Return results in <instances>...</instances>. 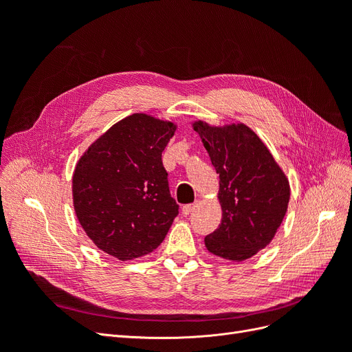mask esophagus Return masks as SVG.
<instances>
[{
	"instance_id": "34e87169",
	"label": "esophagus",
	"mask_w": 352,
	"mask_h": 352,
	"mask_svg": "<svg viewBox=\"0 0 352 352\" xmlns=\"http://www.w3.org/2000/svg\"><path fill=\"white\" fill-rule=\"evenodd\" d=\"M197 206L198 204H186V206L182 207V212H184L185 216H188V214H190V212H192L197 208Z\"/></svg>"
}]
</instances>
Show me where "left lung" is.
<instances>
[{"label":"left lung","instance_id":"obj_1","mask_svg":"<svg viewBox=\"0 0 352 352\" xmlns=\"http://www.w3.org/2000/svg\"><path fill=\"white\" fill-rule=\"evenodd\" d=\"M219 173L221 223L206 236L220 258L245 261L273 241L289 204V180L269 148L243 123L192 122Z\"/></svg>","mask_w":352,"mask_h":352}]
</instances>
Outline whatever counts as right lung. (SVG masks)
<instances>
[{
    "label": "right lung",
    "mask_w": 352,
    "mask_h": 352,
    "mask_svg": "<svg viewBox=\"0 0 352 352\" xmlns=\"http://www.w3.org/2000/svg\"><path fill=\"white\" fill-rule=\"evenodd\" d=\"M177 124L135 113L94 141L76 163L73 207L85 233L120 261L153 252L179 214L162 153Z\"/></svg>",
    "instance_id": "right-lung-1"
}]
</instances>
